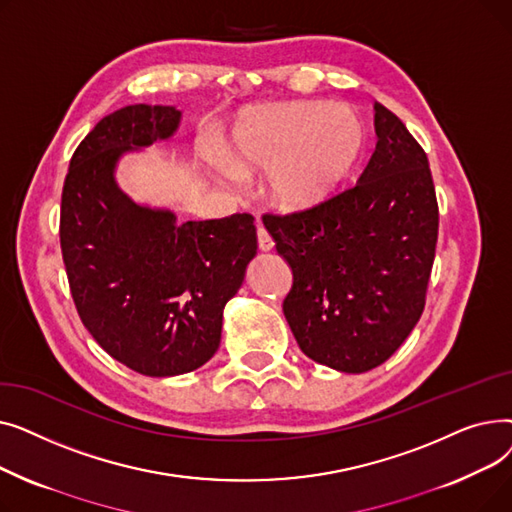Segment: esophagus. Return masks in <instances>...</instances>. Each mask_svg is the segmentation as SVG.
I'll return each mask as SVG.
<instances>
[{"label":"esophagus","instance_id":"esophagus-1","mask_svg":"<svg viewBox=\"0 0 512 512\" xmlns=\"http://www.w3.org/2000/svg\"><path fill=\"white\" fill-rule=\"evenodd\" d=\"M257 242H259V249L265 251V253L274 249V238L263 226H257Z\"/></svg>","mask_w":512,"mask_h":512}]
</instances>
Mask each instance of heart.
<instances>
[{
	"instance_id": "obj_1",
	"label": "heart",
	"mask_w": 512,
	"mask_h": 512,
	"mask_svg": "<svg viewBox=\"0 0 512 512\" xmlns=\"http://www.w3.org/2000/svg\"><path fill=\"white\" fill-rule=\"evenodd\" d=\"M357 116L340 103L284 101L247 107L209 170L238 186L263 173V193L280 209L303 211L336 191L361 151Z\"/></svg>"
}]
</instances>
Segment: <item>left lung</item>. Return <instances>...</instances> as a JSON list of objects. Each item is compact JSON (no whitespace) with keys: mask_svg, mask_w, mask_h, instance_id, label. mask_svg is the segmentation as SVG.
Masks as SVG:
<instances>
[{"mask_svg":"<svg viewBox=\"0 0 512 512\" xmlns=\"http://www.w3.org/2000/svg\"><path fill=\"white\" fill-rule=\"evenodd\" d=\"M375 149L359 182L311 209L263 215L292 270L284 315L301 351L344 373L382 365L425 307L438 201L427 155L373 103Z\"/></svg>","mask_w":512,"mask_h":512,"instance_id":"1","label":"left lung"}]
</instances>
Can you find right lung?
Returning <instances> with one entry per match:
<instances>
[{"instance_id":"1","label":"right lung","mask_w":512,"mask_h":512,"mask_svg":"<svg viewBox=\"0 0 512 512\" xmlns=\"http://www.w3.org/2000/svg\"><path fill=\"white\" fill-rule=\"evenodd\" d=\"M180 116L145 103L105 116L76 147L62 191L60 245L76 311L107 355L151 378L215 355L224 307L257 255L249 213L184 222L120 188V157L168 141Z\"/></svg>"}]
</instances>
